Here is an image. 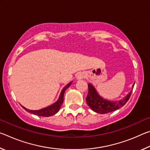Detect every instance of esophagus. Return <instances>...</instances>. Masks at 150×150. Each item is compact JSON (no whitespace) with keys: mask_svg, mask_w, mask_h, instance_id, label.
<instances>
[{"mask_svg":"<svg viewBox=\"0 0 150 150\" xmlns=\"http://www.w3.org/2000/svg\"><path fill=\"white\" fill-rule=\"evenodd\" d=\"M85 75L84 73H79V74L77 75V79H81L85 78Z\"/></svg>","mask_w":150,"mask_h":150,"instance_id":"34e87169","label":"esophagus"}]
</instances>
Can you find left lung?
<instances>
[{"instance_id": "8db88e82", "label": "left lung", "mask_w": 150, "mask_h": 150, "mask_svg": "<svg viewBox=\"0 0 150 150\" xmlns=\"http://www.w3.org/2000/svg\"><path fill=\"white\" fill-rule=\"evenodd\" d=\"M88 95L86 97V102H87L88 106L92 109L93 111L99 114H106L113 112L117 109L123 106L128 102L130 98L132 90L130 93L126 95L122 100L118 101H109L103 99L96 93L95 88L91 84H88ZM134 88V85L133 87Z\"/></svg>"}]
</instances>
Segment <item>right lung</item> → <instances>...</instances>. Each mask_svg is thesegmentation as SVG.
<instances>
[{
  "instance_id": "obj_1",
  "label": "right lung",
  "mask_w": 150,
  "mask_h": 150,
  "mask_svg": "<svg viewBox=\"0 0 150 150\" xmlns=\"http://www.w3.org/2000/svg\"><path fill=\"white\" fill-rule=\"evenodd\" d=\"M71 83H69L65 87H64V88L62 90V93H61V95L59 96V98L58 100L57 101L56 103H55L54 104H53L52 105H51L48 107L42 108L41 110H29V109H27L24 106H22L24 109H25L27 112H30L32 114H34L35 115L37 116H44V117H47V116H50L55 115L56 114L58 111L59 110L61 106L63 103V96H64V93L65 90L67 89V88H68L70 86V85Z\"/></svg>"
}]
</instances>
